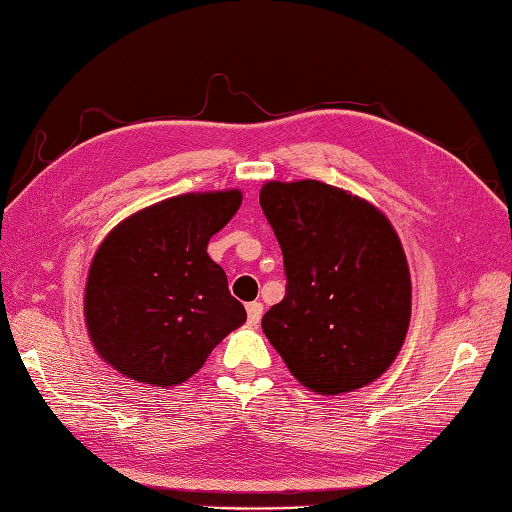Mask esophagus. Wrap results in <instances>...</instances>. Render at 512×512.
Wrapping results in <instances>:
<instances>
[{
    "label": "esophagus",
    "mask_w": 512,
    "mask_h": 512,
    "mask_svg": "<svg viewBox=\"0 0 512 512\" xmlns=\"http://www.w3.org/2000/svg\"><path fill=\"white\" fill-rule=\"evenodd\" d=\"M261 317H263V303H258V301L247 303V324L258 326L261 324Z\"/></svg>",
    "instance_id": "1"
}]
</instances>
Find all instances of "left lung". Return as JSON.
Segmentation results:
<instances>
[{
  "mask_svg": "<svg viewBox=\"0 0 512 512\" xmlns=\"http://www.w3.org/2000/svg\"><path fill=\"white\" fill-rule=\"evenodd\" d=\"M261 206L288 279L283 301L263 317L270 344L321 396L378 380L411 317L407 256L387 215L317 179L267 182Z\"/></svg>",
  "mask_w": 512,
  "mask_h": 512,
  "instance_id": "1",
  "label": "left lung"
}]
</instances>
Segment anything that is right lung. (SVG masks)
I'll list each match as a JSON object with an SVG mask.
<instances>
[{
	"instance_id": "obj_1",
	"label": "right lung",
	"mask_w": 512,
	"mask_h": 512,
	"mask_svg": "<svg viewBox=\"0 0 512 512\" xmlns=\"http://www.w3.org/2000/svg\"><path fill=\"white\" fill-rule=\"evenodd\" d=\"M238 188L184 193L141 209L107 233L85 285V324L96 353L125 378L182 384L247 312L206 254L240 209Z\"/></svg>"
}]
</instances>
